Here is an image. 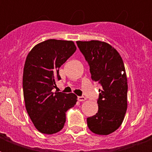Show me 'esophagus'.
I'll return each mask as SVG.
<instances>
[{"mask_svg": "<svg viewBox=\"0 0 152 152\" xmlns=\"http://www.w3.org/2000/svg\"><path fill=\"white\" fill-rule=\"evenodd\" d=\"M78 100L80 102H83L86 100V98L84 96H78Z\"/></svg>", "mask_w": 152, "mask_h": 152, "instance_id": "34e87169", "label": "esophagus"}]
</instances>
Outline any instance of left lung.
I'll use <instances>...</instances> for the list:
<instances>
[{"label": "left lung", "instance_id": "obj_1", "mask_svg": "<svg viewBox=\"0 0 152 152\" xmlns=\"http://www.w3.org/2000/svg\"><path fill=\"white\" fill-rule=\"evenodd\" d=\"M76 44L89 64L92 80L101 86L98 113L87 118L88 126L95 134H110L122 124L127 110L128 83L122 58L104 42L78 41Z\"/></svg>", "mask_w": 152, "mask_h": 152}]
</instances>
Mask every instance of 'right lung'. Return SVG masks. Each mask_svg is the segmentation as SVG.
Segmentation results:
<instances>
[{
	"label": "right lung",
	"instance_id": "right-lung-1",
	"mask_svg": "<svg viewBox=\"0 0 152 152\" xmlns=\"http://www.w3.org/2000/svg\"><path fill=\"white\" fill-rule=\"evenodd\" d=\"M76 50L72 41L48 39L34 46L26 58L23 76L25 106L42 133L61 131L66 120V111L77 102L73 93L52 91L56 87L55 80L61 79L59 68Z\"/></svg>",
	"mask_w": 152,
	"mask_h": 152
}]
</instances>
